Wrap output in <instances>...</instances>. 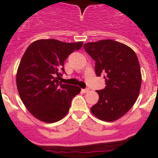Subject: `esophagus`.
<instances>
[{"label": "esophagus", "mask_w": 158, "mask_h": 158, "mask_svg": "<svg viewBox=\"0 0 158 158\" xmlns=\"http://www.w3.org/2000/svg\"><path fill=\"white\" fill-rule=\"evenodd\" d=\"M82 92H83V93H87V92H89V89H82Z\"/></svg>", "instance_id": "obj_1"}]
</instances>
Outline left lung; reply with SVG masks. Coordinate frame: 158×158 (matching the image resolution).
<instances>
[{
	"instance_id": "1",
	"label": "left lung",
	"mask_w": 158,
	"mask_h": 158,
	"mask_svg": "<svg viewBox=\"0 0 158 158\" xmlns=\"http://www.w3.org/2000/svg\"><path fill=\"white\" fill-rule=\"evenodd\" d=\"M83 47L95 61L96 76L104 75L106 85L96 91L99 98L91 111L105 122L117 120L128 112L139 95L141 73L136 53L112 40L86 43Z\"/></svg>"
}]
</instances>
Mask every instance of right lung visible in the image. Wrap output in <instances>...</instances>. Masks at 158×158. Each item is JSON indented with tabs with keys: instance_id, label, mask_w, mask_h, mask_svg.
Instances as JSON below:
<instances>
[{
	"instance_id": "add662e5",
	"label": "right lung",
	"mask_w": 158,
	"mask_h": 158,
	"mask_svg": "<svg viewBox=\"0 0 158 158\" xmlns=\"http://www.w3.org/2000/svg\"><path fill=\"white\" fill-rule=\"evenodd\" d=\"M82 44L39 40L26 49L17 69V87L25 107L36 118L53 123L67 114L81 89L62 84L59 79L65 73V60Z\"/></svg>"
}]
</instances>
